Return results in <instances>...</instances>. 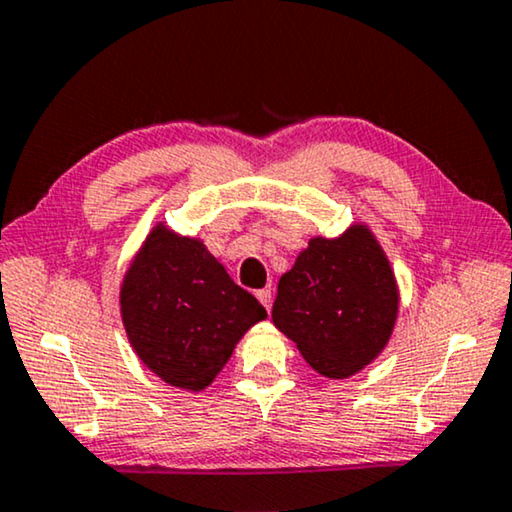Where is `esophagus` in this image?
Instances as JSON below:
<instances>
[{
  "label": "esophagus",
  "mask_w": 512,
  "mask_h": 512,
  "mask_svg": "<svg viewBox=\"0 0 512 512\" xmlns=\"http://www.w3.org/2000/svg\"><path fill=\"white\" fill-rule=\"evenodd\" d=\"M255 295H257V299H260V302H262L264 309L271 311V302H274V297H271V288H262V290H257Z\"/></svg>",
  "instance_id": "34e87169"
}]
</instances>
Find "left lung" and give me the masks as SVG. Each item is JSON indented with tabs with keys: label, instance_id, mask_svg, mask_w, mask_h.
<instances>
[{
	"label": "left lung",
	"instance_id": "1",
	"mask_svg": "<svg viewBox=\"0 0 512 512\" xmlns=\"http://www.w3.org/2000/svg\"><path fill=\"white\" fill-rule=\"evenodd\" d=\"M398 302L384 250L370 229L353 224L339 238H311L278 281L271 318L313 370L346 379L384 351Z\"/></svg>",
	"mask_w": 512,
	"mask_h": 512
}]
</instances>
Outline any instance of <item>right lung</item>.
Wrapping results in <instances>:
<instances>
[{
  "label": "right lung",
  "instance_id": "obj_1",
  "mask_svg": "<svg viewBox=\"0 0 512 512\" xmlns=\"http://www.w3.org/2000/svg\"><path fill=\"white\" fill-rule=\"evenodd\" d=\"M121 318L135 353L156 377L201 391L267 311L231 281L206 245L159 224L126 271Z\"/></svg>",
  "mask_w": 512,
  "mask_h": 512
}]
</instances>
